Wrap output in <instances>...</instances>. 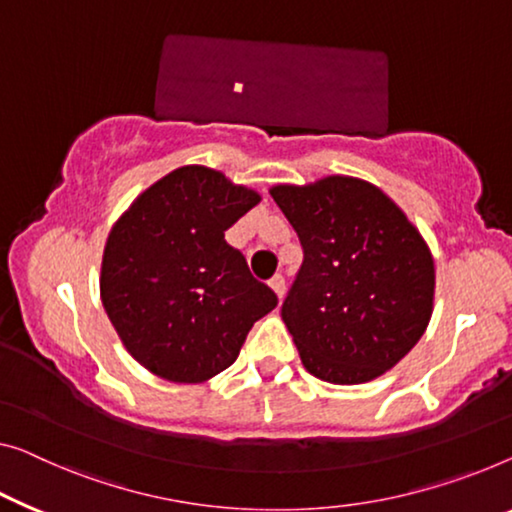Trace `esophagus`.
<instances>
[{
    "mask_svg": "<svg viewBox=\"0 0 512 512\" xmlns=\"http://www.w3.org/2000/svg\"><path fill=\"white\" fill-rule=\"evenodd\" d=\"M269 285H271L273 292H276L278 299H282V294H285V278H282L280 273H276V276L269 280Z\"/></svg>",
    "mask_w": 512,
    "mask_h": 512,
    "instance_id": "obj_1",
    "label": "esophagus"
}]
</instances>
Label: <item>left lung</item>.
Masks as SVG:
<instances>
[{
  "label": "left lung",
  "instance_id": "left-lung-1",
  "mask_svg": "<svg viewBox=\"0 0 512 512\" xmlns=\"http://www.w3.org/2000/svg\"><path fill=\"white\" fill-rule=\"evenodd\" d=\"M269 193L303 246L282 303L303 368L342 386L395 368L434 308V259L418 227L375 183L347 174Z\"/></svg>",
  "mask_w": 512,
  "mask_h": 512
}]
</instances>
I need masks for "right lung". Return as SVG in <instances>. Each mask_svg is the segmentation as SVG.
Returning a JSON list of instances; mask_svg holds the SVG:
<instances>
[{"label": "right lung", "mask_w": 512, "mask_h": 512, "mask_svg": "<svg viewBox=\"0 0 512 512\" xmlns=\"http://www.w3.org/2000/svg\"><path fill=\"white\" fill-rule=\"evenodd\" d=\"M257 190L183 165L140 193L105 241L101 301L121 345L151 375L202 384L236 361L278 299L250 276L225 230Z\"/></svg>", "instance_id": "add662e5"}]
</instances>
